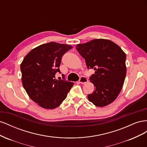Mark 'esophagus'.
I'll use <instances>...</instances> for the list:
<instances>
[{
	"mask_svg": "<svg viewBox=\"0 0 147 147\" xmlns=\"http://www.w3.org/2000/svg\"><path fill=\"white\" fill-rule=\"evenodd\" d=\"M88 82V78L85 77H84V76H82L79 80V83H80L82 84H84V83H87Z\"/></svg>",
	"mask_w": 147,
	"mask_h": 147,
	"instance_id": "34e87169",
	"label": "esophagus"
}]
</instances>
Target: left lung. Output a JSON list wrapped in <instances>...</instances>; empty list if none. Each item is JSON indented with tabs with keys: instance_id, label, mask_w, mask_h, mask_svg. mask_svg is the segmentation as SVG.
Returning a JSON list of instances; mask_svg holds the SVG:
<instances>
[{
	"instance_id": "left-lung-1",
	"label": "left lung",
	"mask_w": 147,
	"mask_h": 147,
	"mask_svg": "<svg viewBox=\"0 0 147 147\" xmlns=\"http://www.w3.org/2000/svg\"><path fill=\"white\" fill-rule=\"evenodd\" d=\"M76 49L87 67L95 70L90 77L95 89L88 95L89 100L100 107L111 104L121 91L125 79L126 54L116 43L102 38L78 44Z\"/></svg>"
}]
</instances>
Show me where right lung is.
<instances>
[{
	"label": "right lung",
	"mask_w": 147,
	"mask_h": 147,
	"mask_svg": "<svg viewBox=\"0 0 147 147\" xmlns=\"http://www.w3.org/2000/svg\"><path fill=\"white\" fill-rule=\"evenodd\" d=\"M73 47L65 44L50 42L31 50L21 64L22 83L30 98L42 107L53 109L67 96L73 82L55 78L59 72L61 59Z\"/></svg>",
	"instance_id": "obj_1"
}]
</instances>
